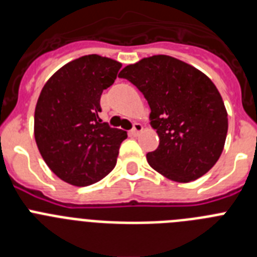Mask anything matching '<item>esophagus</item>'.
Instances as JSON below:
<instances>
[{
  "label": "esophagus",
  "instance_id": "34e87169",
  "mask_svg": "<svg viewBox=\"0 0 257 257\" xmlns=\"http://www.w3.org/2000/svg\"><path fill=\"white\" fill-rule=\"evenodd\" d=\"M143 128H144V127H143L142 123H134V128L128 134H130V136H138L142 133Z\"/></svg>",
  "mask_w": 257,
  "mask_h": 257
}]
</instances>
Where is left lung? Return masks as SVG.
<instances>
[{"mask_svg":"<svg viewBox=\"0 0 257 257\" xmlns=\"http://www.w3.org/2000/svg\"><path fill=\"white\" fill-rule=\"evenodd\" d=\"M118 77L139 88L151 106L160 145L147 154L165 178L190 183L220 158L228 113L219 90L201 70L169 55H153L124 67Z\"/></svg>","mask_w":257,"mask_h":257,"instance_id":"8db88e82","label":"left lung"}]
</instances>
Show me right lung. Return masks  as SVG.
<instances>
[{
  "label": "right lung",
  "instance_id": "add662e5",
  "mask_svg": "<svg viewBox=\"0 0 257 257\" xmlns=\"http://www.w3.org/2000/svg\"><path fill=\"white\" fill-rule=\"evenodd\" d=\"M122 64L85 55L52 74L35 110V139L54 174L74 187L100 181L114 169L127 133L99 118L103 90L112 86Z\"/></svg>",
  "mask_w": 257,
  "mask_h": 257
}]
</instances>
